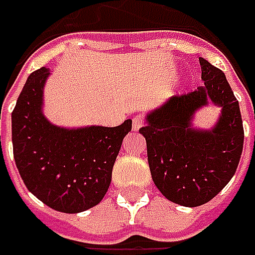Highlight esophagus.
Masks as SVG:
<instances>
[{"label": "esophagus", "instance_id": "obj_1", "mask_svg": "<svg viewBox=\"0 0 255 255\" xmlns=\"http://www.w3.org/2000/svg\"><path fill=\"white\" fill-rule=\"evenodd\" d=\"M143 126V119L140 116H134L132 119V129L133 130H139Z\"/></svg>", "mask_w": 255, "mask_h": 255}]
</instances>
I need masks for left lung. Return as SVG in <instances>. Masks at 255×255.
<instances>
[{
  "mask_svg": "<svg viewBox=\"0 0 255 255\" xmlns=\"http://www.w3.org/2000/svg\"><path fill=\"white\" fill-rule=\"evenodd\" d=\"M199 61L204 85L149 111L139 130L153 183L167 200L184 207L201 206L226 187L244 143L240 106L226 75L204 58ZM210 103L221 108L218 121L211 128H197L195 113Z\"/></svg>",
  "mask_w": 255,
  "mask_h": 255,
  "instance_id": "8db88e82",
  "label": "left lung"
}]
</instances>
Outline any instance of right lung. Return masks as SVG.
<instances>
[{"label": "right lung", "mask_w": 255, "mask_h": 255, "mask_svg": "<svg viewBox=\"0 0 255 255\" xmlns=\"http://www.w3.org/2000/svg\"><path fill=\"white\" fill-rule=\"evenodd\" d=\"M51 69L42 66L28 76L11 116L16 169L26 189L51 209L81 213L109 189L112 169L132 119L115 128H66L44 113V91Z\"/></svg>", "instance_id": "1"}]
</instances>
